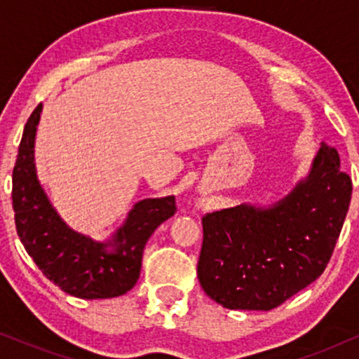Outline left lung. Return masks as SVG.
<instances>
[{
  "label": "left lung",
  "instance_id": "1",
  "mask_svg": "<svg viewBox=\"0 0 359 359\" xmlns=\"http://www.w3.org/2000/svg\"><path fill=\"white\" fill-rule=\"evenodd\" d=\"M351 189L338 151L322 144L309 178L281 203L205 214L198 262L204 292L233 311L281 306L325 271Z\"/></svg>",
  "mask_w": 359,
  "mask_h": 359
}]
</instances>
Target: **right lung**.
Here are the masks:
<instances>
[{"instance_id":"add662e5","label":"right lung","mask_w":359,"mask_h":359,"mask_svg":"<svg viewBox=\"0 0 359 359\" xmlns=\"http://www.w3.org/2000/svg\"><path fill=\"white\" fill-rule=\"evenodd\" d=\"M41 111L39 104L24 126L13 170L11 198L19 240L43 276L63 292L81 299L122 296L140 276L147 240L178 210L176 201L168 196L137 203L109 243H96L73 232L52 209L36 178L34 137Z\"/></svg>"}]
</instances>
